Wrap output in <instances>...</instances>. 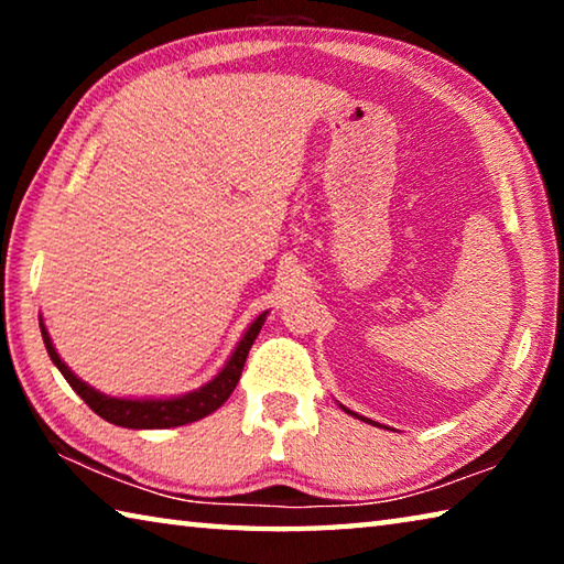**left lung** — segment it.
I'll list each match as a JSON object with an SVG mask.
<instances>
[{
    "instance_id": "1",
    "label": "left lung",
    "mask_w": 564,
    "mask_h": 564,
    "mask_svg": "<svg viewBox=\"0 0 564 564\" xmlns=\"http://www.w3.org/2000/svg\"><path fill=\"white\" fill-rule=\"evenodd\" d=\"M340 408H343V410H346V413H348V415H352V417H358V420H362V423H370V425H378V427H380V423H376V420H370V417H362V415H358V413H352V410H348L346 405H340Z\"/></svg>"
}]
</instances>
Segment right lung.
I'll use <instances>...</instances> for the list:
<instances>
[{
  "instance_id": "right-lung-1",
  "label": "right lung",
  "mask_w": 564,
  "mask_h": 564,
  "mask_svg": "<svg viewBox=\"0 0 564 564\" xmlns=\"http://www.w3.org/2000/svg\"><path fill=\"white\" fill-rule=\"evenodd\" d=\"M265 316H269V311L259 313V316L251 321V326L243 330L241 340L236 343V348L224 362V368L218 370L208 383H204L196 390H188V393L164 395V398H119V395H107L101 393V390L91 388L59 358V352L54 348L52 336L50 330H46L42 316H40V328H42L44 346H46V352H50L52 362L59 368V373L66 378V383L74 388V393L79 395L84 403L94 410V413L107 420V423H113L119 427H131V431H164V427L188 425L194 423V420L212 415L214 410H218L226 403L228 395L234 393L238 378H241L246 356L248 350H251L256 336L261 333Z\"/></svg>"
}]
</instances>
